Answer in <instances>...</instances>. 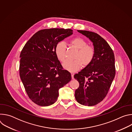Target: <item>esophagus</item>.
<instances>
[{
  "mask_svg": "<svg viewBox=\"0 0 132 132\" xmlns=\"http://www.w3.org/2000/svg\"><path fill=\"white\" fill-rule=\"evenodd\" d=\"M74 75H75V73H73V72H71V77H72V79H73V76H74Z\"/></svg>",
  "mask_w": 132,
  "mask_h": 132,
  "instance_id": "34e87169",
  "label": "esophagus"
}]
</instances>
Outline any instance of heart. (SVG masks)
I'll use <instances>...</instances> for the list:
<instances>
[{
    "label": "heart",
    "instance_id": "1",
    "mask_svg": "<svg viewBox=\"0 0 132 132\" xmlns=\"http://www.w3.org/2000/svg\"><path fill=\"white\" fill-rule=\"evenodd\" d=\"M70 44L78 49L73 61H67L63 64V67L70 72H75L79 69L82 65L86 67L89 65L95 55V51L92 46L87 45V42L83 39L76 37L70 40ZM56 57L62 62L66 60V44L61 42L56 44L55 48Z\"/></svg>",
    "mask_w": 132,
    "mask_h": 132
}]
</instances>
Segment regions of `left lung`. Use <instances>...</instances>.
<instances>
[{"instance_id":"left-lung-1","label":"left lung","mask_w":132,"mask_h":132,"mask_svg":"<svg viewBox=\"0 0 132 132\" xmlns=\"http://www.w3.org/2000/svg\"><path fill=\"white\" fill-rule=\"evenodd\" d=\"M77 31L93 43L95 55L89 65L74 75L79 83L75 97L82 105L93 106L104 99L114 78V55L107 42L97 33Z\"/></svg>"}]
</instances>
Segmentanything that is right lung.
Here are the masks:
<instances>
[{"label": "right lung", "mask_w": 132, "mask_h": 132, "mask_svg": "<svg viewBox=\"0 0 132 132\" xmlns=\"http://www.w3.org/2000/svg\"><path fill=\"white\" fill-rule=\"evenodd\" d=\"M72 34V30L46 29L35 33L26 43L20 55L21 80L29 98L46 106L58 98L59 89L71 80L55 53L58 43Z\"/></svg>", "instance_id": "1"}]
</instances>
